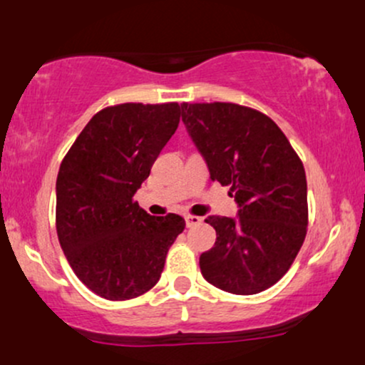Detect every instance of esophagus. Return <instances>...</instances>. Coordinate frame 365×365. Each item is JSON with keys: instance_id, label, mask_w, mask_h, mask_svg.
Wrapping results in <instances>:
<instances>
[{"instance_id": "34e87169", "label": "esophagus", "mask_w": 365, "mask_h": 365, "mask_svg": "<svg viewBox=\"0 0 365 365\" xmlns=\"http://www.w3.org/2000/svg\"><path fill=\"white\" fill-rule=\"evenodd\" d=\"M200 217L199 216H192V215H188V216H185V223H187V228H192V226H197V225H200Z\"/></svg>"}]
</instances>
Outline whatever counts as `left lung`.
I'll return each instance as SVG.
<instances>
[{
	"instance_id": "8db88e82",
	"label": "left lung",
	"mask_w": 365,
	"mask_h": 365,
	"mask_svg": "<svg viewBox=\"0 0 365 365\" xmlns=\"http://www.w3.org/2000/svg\"><path fill=\"white\" fill-rule=\"evenodd\" d=\"M182 120L211 180L230 185L238 217L209 216L216 244L199 259L206 282L235 295L267 290L290 269L307 233L300 158L269 116L233 103H183Z\"/></svg>"
}]
</instances>
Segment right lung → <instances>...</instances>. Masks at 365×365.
<instances>
[{"label":"right lung","mask_w":365,"mask_h":365,"mask_svg":"<svg viewBox=\"0 0 365 365\" xmlns=\"http://www.w3.org/2000/svg\"><path fill=\"white\" fill-rule=\"evenodd\" d=\"M178 103H125L92 116L56 180V232L70 266L96 295L130 300L161 278L182 216H150L133 200L180 123Z\"/></svg>","instance_id":"obj_1"}]
</instances>
